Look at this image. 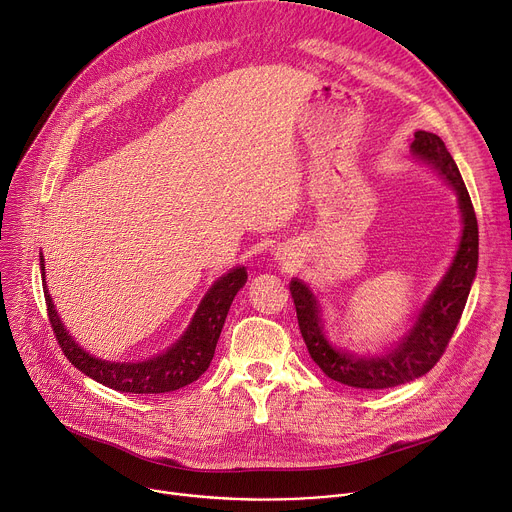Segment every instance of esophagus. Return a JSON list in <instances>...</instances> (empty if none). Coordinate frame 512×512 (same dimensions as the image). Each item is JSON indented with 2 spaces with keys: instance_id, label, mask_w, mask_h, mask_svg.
Returning <instances> with one entry per match:
<instances>
[{
  "instance_id": "34e87169",
  "label": "esophagus",
  "mask_w": 512,
  "mask_h": 512,
  "mask_svg": "<svg viewBox=\"0 0 512 512\" xmlns=\"http://www.w3.org/2000/svg\"><path fill=\"white\" fill-rule=\"evenodd\" d=\"M277 257H280L282 261H286V259H292V253L288 249H277Z\"/></svg>"
}]
</instances>
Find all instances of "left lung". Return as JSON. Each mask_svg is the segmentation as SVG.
<instances>
[{
	"label": "left lung",
	"instance_id": "obj_1",
	"mask_svg": "<svg viewBox=\"0 0 512 512\" xmlns=\"http://www.w3.org/2000/svg\"><path fill=\"white\" fill-rule=\"evenodd\" d=\"M410 155L435 169L457 196L461 212V237L441 282L433 288L412 327L380 355H357L333 345L324 333L322 308L308 284L292 277L298 327L312 361L331 380L351 388L384 390L425 376L443 355L457 322L466 308L478 269V220L459 169L445 143L433 132L416 130Z\"/></svg>",
	"mask_w": 512,
	"mask_h": 512
}]
</instances>
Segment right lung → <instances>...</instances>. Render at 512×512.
I'll use <instances>...</instances> for the list:
<instances>
[{"label":"right lung","instance_id":"add662e5","mask_svg":"<svg viewBox=\"0 0 512 512\" xmlns=\"http://www.w3.org/2000/svg\"><path fill=\"white\" fill-rule=\"evenodd\" d=\"M40 273L44 277V257L40 253ZM247 284V269L243 265L232 267L228 273L210 286L202 298L192 322L185 333L167 351L145 361H108L87 353L65 329V324L55 308V302L46 288V310L57 341L65 357L91 380L100 382L118 392L128 394H165L196 382L208 369L218 337L222 333L226 314L237 292Z\"/></svg>","mask_w":512,"mask_h":512}]
</instances>
